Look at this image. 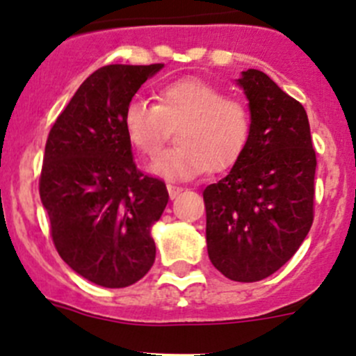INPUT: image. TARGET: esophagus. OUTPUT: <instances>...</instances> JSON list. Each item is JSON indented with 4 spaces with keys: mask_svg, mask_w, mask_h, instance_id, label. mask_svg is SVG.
Segmentation results:
<instances>
[{
    "mask_svg": "<svg viewBox=\"0 0 356 356\" xmlns=\"http://www.w3.org/2000/svg\"><path fill=\"white\" fill-rule=\"evenodd\" d=\"M167 189H168V195H170V198H175V196H179L182 191H184V188H181V186L172 184V182H168Z\"/></svg>",
    "mask_w": 356,
    "mask_h": 356,
    "instance_id": "34e87169",
    "label": "esophagus"
}]
</instances>
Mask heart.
I'll return each mask as SVG.
<instances>
[{
    "label": "heart",
    "mask_w": 356,
    "mask_h": 356,
    "mask_svg": "<svg viewBox=\"0 0 356 356\" xmlns=\"http://www.w3.org/2000/svg\"><path fill=\"white\" fill-rule=\"evenodd\" d=\"M124 129L139 155L155 158L177 129V148L163 153L152 170L165 179H193L208 168L227 170L243 156L251 138L245 102L229 98L198 77L168 82L156 103L134 98L124 110Z\"/></svg>",
    "instance_id": "b5f03b06"
}]
</instances>
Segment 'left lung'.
<instances>
[{
    "mask_svg": "<svg viewBox=\"0 0 356 356\" xmlns=\"http://www.w3.org/2000/svg\"><path fill=\"white\" fill-rule=\"evenodd\" d=\"M251 111L248 148L204 188L208 257L238 282H257L293 257L314 224L315 168L303 105L260 70L243 72Z\"/></svg>",
    "mask_w": 356,
    "mask_h": 356,
    "instance_id": "1",
    "label": "left lung"
}]
</instances>
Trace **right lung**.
Instances as JSON below:
<instances>
[{
  "label": "right lung",
  "instance_id": "add662e5",
  "mask_svg": "<svg viewBox=\"0 0 356 356\" xmlns=\"http://www.w3.org/2000/svg\"><path fill=\"white\" fill-rule=\"evenodd\" d=\"M163 63L106 65L81 84L53 124L39 195L63 261L103 288H127L155 261L152 225L168 203L161 179L132 160L124 110Z\"/></svg>",
  "mask_w": 356,
  "mask_h": 356
}]
</instances>
